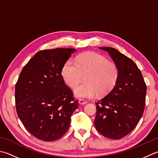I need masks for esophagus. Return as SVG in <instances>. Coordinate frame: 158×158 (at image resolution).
<instances>
[{"mask_svg":"<svg viewBox=\"0 0 158 158\" xmlns=\"http://www.w3.org/2000/svg\"><path fill=\"white\" fill-rule=\"evenodd\" d=\"M79 103L80 105H85V104L87 103V101H84L83 99H79Z\"/></svg>","mask_w":158,"mask_h":158,"instance_id":"34e87169","label":"esophagus"}]
</instances>
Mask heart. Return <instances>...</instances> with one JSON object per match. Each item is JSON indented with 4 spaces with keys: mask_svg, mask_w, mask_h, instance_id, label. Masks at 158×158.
Here are the masks:
<instances>
[{
    "mask_svg": "<svg viewBox=\"0 0 158 158\" xmlns=\"http://www.w3.org/2000/svg\"><path fill=\"white\" fill-rule=\"evenodd\" d=\"M61 76L70 88H75L85 76L86 82L76 87L74 94L77 98H93L98 94L105 96L112 90L118 76L116 65L94 52L80 55L76 62L69 60L61 69Z\"/></svg>",
    "mask_w": 158,
    "mask_h": 158,
    "instance_id": "1",
    "label": "heart"
}]
</instances>
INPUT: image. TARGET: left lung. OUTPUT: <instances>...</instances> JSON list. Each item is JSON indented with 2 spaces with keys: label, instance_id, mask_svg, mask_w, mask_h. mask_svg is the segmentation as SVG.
<instances>
[{
  "label": "left lung",
  "instance_id": "left-lung-1",
  "mask_svg": "<svg viewBox=\"0 0 158 158\" xmlns=\"http://www.w3.org/2000/svg\"><path fill=\"white\" fill-rule=\"evenodd\" d=\"M98 48L112 57L118 76L112 91L96 103L94 125L103 136L118 140L134 130L143 116L147 86L140 70L131 59L116 48Z\"/></svg>",
  "mask_w": 158,
  "mask_h": 158
}]
</instances>
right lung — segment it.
Instances as JSON below:
<instances>
[{
	"label": "right lung",
	"instance_id": "right-lung-1",
	"mask_svg": "<svg viewBox=\"0 0 158 158\" xmlns=\"http://www.w3.org/2000/svg\"><path fill=\"white\" fill-rule=\"evenodd\" d=\"M75 51L61 48L39 51L21 71L15 89L17 114L27 130L40 140L51 142L64 135L78 107L61 74Z\"/></svg>",
	"mask_w": 158,
	"mask_h": 158
}]
</instances>
